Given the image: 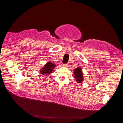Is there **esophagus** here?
<instances>
[{
	"instance_id": "obj_1",
	"label": "esophagus",
	"mask_w": 123,
	"mask_h": 123,
	"mask_svg": "<svg viewBox=\"0 0 123 123\" xmlns=\"http://www.w3.org/2000/svg\"><path fill=\"white\" fill-rule=\"evenodd\" d=\"M63 67H66V68H68V64H63Z\"/></svg>"
}]
</instances>
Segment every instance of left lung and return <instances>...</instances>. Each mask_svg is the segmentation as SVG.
Returning a JSON list of instances; mask_svg holds the SVG:
<instances>
[{
    "label": "left lung",
    "mask_w": 123,
    "mask_h": 123,
    "mask_svg": "<svg viewBox=\"0 0 123 123\" xmlns=\"http://www.w3.org/2000/svg\"><path fill=\"white\" fill-rule=\"evenodd\" d=\"M74 78L76 80L77 82L80 84H81V83L84 81V75L81 68L78 67L77 68H75L74 70Z\"/></svg>",
    "instance_id": "left-lung-1"
}]
</instances>
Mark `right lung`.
Returning <instances> with one entry per match:
<instances>
[{
  "label": "right lung",
  "mask_w": 123,
  "mask_h": 123,
  "mask_svg": "<svg viewBox=\"0 0 123 123\" xmlns=\"http://www.w3.org/2000/svg\"><path fill=\"white\" fill-rule=\"evenodd\" d=\"M56 67V65L51 62H49L44 65L40 69V74L43 75H48L52 73L54 68Z\"/></svg>",
  "instance_id": "add662e5"
}]
</instances>
